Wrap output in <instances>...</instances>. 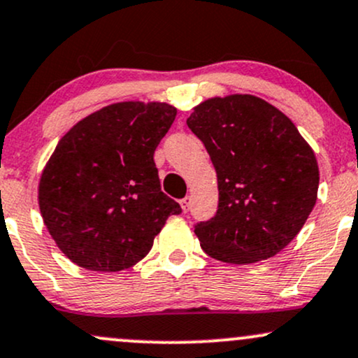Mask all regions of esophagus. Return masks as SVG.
<instances>
[{"label": "esophagus", "mask_w": 358, "mask_h": 358, "mask_svg": "<svg viewBox=\"0 0 358 358\" xmlns=\"http://www.w3.org/2000/svg\"><path fill=\"white\" fill-rule=\"evenodd\" d=\"M180 205H182V208H183V212H188L190 210V205H192V196H185V199H182L180 200Z\"/></svg>", "instance_id": "obj_1"}]
</instances>
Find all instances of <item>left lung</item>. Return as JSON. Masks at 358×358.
Listing matches in <instances>:
<instances>
[{
	"label": "left lung",
	"mask_w": 358,
	"mask_h": 358,
	"mask_svg": "<svg viewBox=\"0 0 358 358\" xmlns=\"http://www.w3.org/2000/svg\"><path fill=\"white\" fill-rule=\"evenodd\" d=\"M187 124L203 143L219 182L217 213L195 225L202 249L232 264L276 256L316 203L313 150L289 117L248 94L202 102Z\"/></svg>",
	"instance_id": "obj_1"
}]
</instances>
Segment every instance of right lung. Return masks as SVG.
I'll return each instance as SVG.
<instances>
[{
    "mask_svg": "<svg viewBox=\"0 0 358 358\" xmlns=\"http://www.w3.org/2000/svg\"><path fill=\"white\" fill-rule=\"evenodd\" d=\"M176 109L117 102L90 114L60 139L40 178L43 222L80 268L122 271L150 252L178 202L162 192L155 150Z\"/></svg>",
    "mask_w": 358,
    "mask_h": 358,
    "instance_id": "obj_1",
    "label": "right lung"
}]
</instances>
